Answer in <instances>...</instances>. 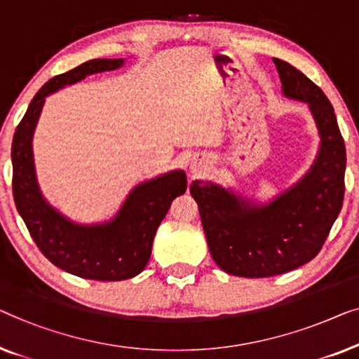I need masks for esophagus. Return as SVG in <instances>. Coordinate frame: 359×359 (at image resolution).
Returning a JSON list of instances; mask_svg holds the SVG:
<instances>
[{"label":"esophagus","instance_id":"esophagus-1","mask_svg":"<svg viewBox=\"0 0 359 359\" xmlns=\"http://www.w3.org/2000/svg\"><path fill=\"white\" fill-rule=\"evenodd\" d=\"M194 172H196V169H194Z\"/></svg>","mask_w":359,"mask_h":359}]
</instances>
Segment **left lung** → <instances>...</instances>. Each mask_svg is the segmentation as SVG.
<instances>
[{"label":"left lung","mask_w":359,"mask_h":359,"mask_svg":"<svg viewBox=\"0 0 359 359\" xmlns=\"http://www.w3.org/2000/svg\"><path fill=\"white\" fill-rule=\"evenodd\" d=\"M283 94L309 104L320 135L314 165L299 184L269 205H252L210 182L195 180L190 194L211 257L226 273L266 278L307 264L329 237L345 195V141L330 100L292 65L273 58Z\"/></svg>","instance_id":"left-lung-1"}]
</instances>
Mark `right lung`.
Here are the masks:
<instances>
[{
	"instance_id": "obj_1",
	"label": "right lung",
	"mask_w": 359,
	"mask_h": 359,
	"mask_svg": "<svg viewBox=\"0 0 359 359\" xmlns=\"http://www.w3.org/2000/svg\"><path fill=\"white\" fill-rule=\"evenodd\" d=\"M123 60H90L45 83L14 131L13 195L19 215L40 252L68 273L86 280L122 281L133 278L151 257L154 234L174 198L184 195L187 177L174 170L133 189L118 215L105 224L81 226L63 218L40 195L34 170L32 135L45 97L88 74L110 72Z\"/></svg>"
}]
</instances>
